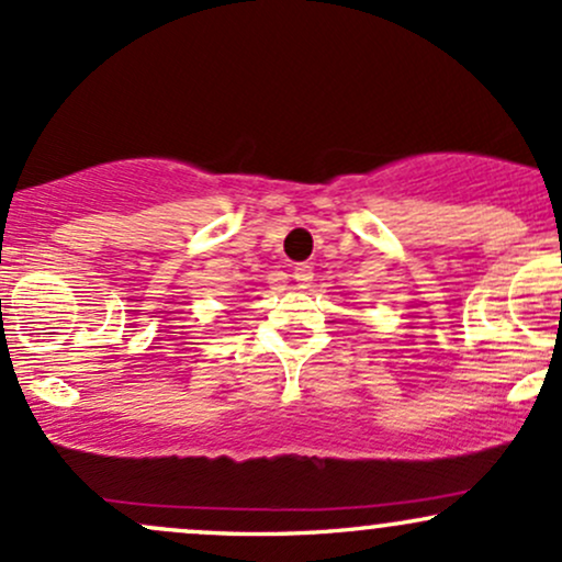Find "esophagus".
Listing matches in <instances>:
<instances>
[{
	"label": "esophagus",
	"instance_id": "1",
	"mask_svg": "<svg viewBox=\"0 0 562 562\" xmlns=\"http://www.w3.org/2000/svg\"><path fill=\"white\" fill-rule=\"evenodd\" d=\"M293 280L299 282L301 288H308L314 280V267L312 263H295L293 267Z\"/></svg>",
	"mask_w": 562,
	"mask_h": 562
}]
</instances>
